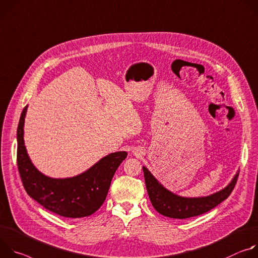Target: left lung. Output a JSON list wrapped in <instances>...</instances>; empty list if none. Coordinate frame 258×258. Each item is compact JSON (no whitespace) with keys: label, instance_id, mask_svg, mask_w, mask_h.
Returning a JSON list of instances; mask_svg holds the SVG:
<instances>
[{"label":"left lung","instance_id":"1","mask_svg":"<svg viewBox=\"0 0 258 258\" xmlns=\"http://www.w3.org/2000/svg\"><path fill=\"white\" fill-rule=\"evenodd\" d=\"M142 169L149 197L154 208L164 216L177 219L201 215L216 207L231 195L239 176V173H237L226 187L208 197L183 198L166 189L146 167H142Z\"/></svg>","mask_w":258,"mask_h":258}]
</instances>
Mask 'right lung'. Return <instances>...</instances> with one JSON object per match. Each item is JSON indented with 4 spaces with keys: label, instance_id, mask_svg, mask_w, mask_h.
Returning a JSON list of instances; mask_svg holds the SVG:
<instances>
[{
    "label": "right lung",
    "instance_id": "obj_1",
    "mask_svg": "<svg viewBox=\"0 0 258 258\" xmlns=\"http://www.w3.org/2000/svg\"><path fill=\"white\" fill-rule=\"evenodd\" d=\"M26 108L27 105L21 112L17 128V166L26 192L44 208L63 217L80 218L93 214L103 204L112 176L127 153L109 154L75 177H48L33 165L24 147Z\"/></svg>",
    "mask_w": 258,
    "mask_h": 258
}]
</instances>
